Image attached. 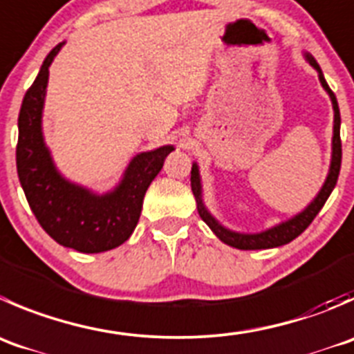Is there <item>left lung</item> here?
<instances>
[{
    "instance_id": "left-lung-1",
    "label": "left lung",
    "mask_w": 354,
    "mask_h": 354,
    "mask_svg": "<svg viewBox=\"0 0 354 354\" xmlns=\"http://www.w3.org/2000/svg\"><path fill=\"white\" fill-rule=\"evenodd\" d=\"M304 60L318 72V79H320V84L327 95L330 97L332 109H334V131H332V157H330V167H328V174L325 178L324 185H322L320 192L317 194V197L306 205L301 212L294 214L292 218L286 219V221L279 223V225L272 226V228H266L263 232L256 233H242L235 232V230H230L226 226H223L214 216L209 212V209L204 204V195H202V180H201V171H198V164H192V192H194L195 202H197V211L201 214L202 221L212 230L216 236H218L221 242H225L226 245H232L235 249L240 250H256V249H272V247H280L286 245V243L292 242L296 236H299L304 230L310 226V223L313 221L315 216L320 212V209L324 207V204L327 202L328 195L332 194V190L335 188L337 183L339 171H341V159H342V149H341V114H339V105L337 98L332 93V90L328 88L327 81L324 77V72H322L320 65L315 60L313 55H310L308 51L303 53Z\"/></svg>"
}]
</instances>
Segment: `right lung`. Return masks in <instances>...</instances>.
Segmentation results:
<instances>
[{
  "mask_svg": "<svg viewBox=\"0 0 354 354\" xmlns=\"http://www.w3.org/2000/svg\"><path fill=\"white\" fill-rule=\"evenodd\" d=\"M64 44L65 41L58 43L48 53L24 97L19 114L17 173L34 216L55 242L79 252H105L124 243L135 232L147 188L174 147L162 145L136 153L121 181L105 194L67 180L55 166L43 135L50 65Z\"/></svg>",
  "mask_w": 354,
  "mask_h": 354,
  "instance_id": "obj_1",
  "label": "right lung"
}]
</instances>
